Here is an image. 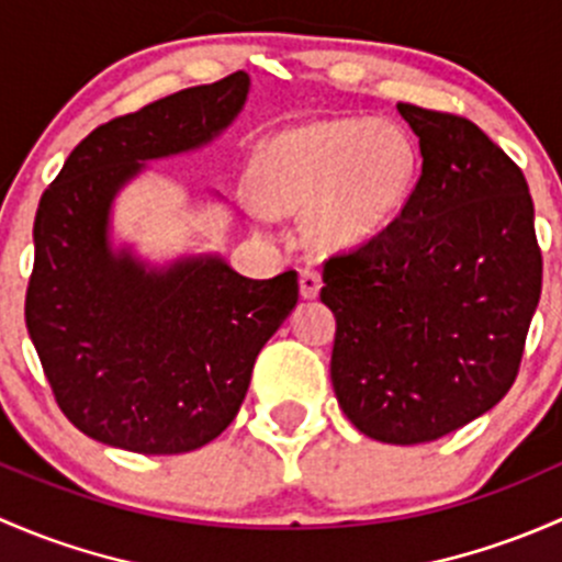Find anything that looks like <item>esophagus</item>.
Here are the masks:
<instances>
[{
  "instance_id": "34e87169",
  "label": "esophagus",
  "mask_w": 562,
  "mask_h": 562,
  "mask_svg": "<svg viewBox=\"0 0 562 562\" xmlns=\"http://www.w3.org/2000/svg\"><path fill=\"white\" fill-rule=\"evenodd\" d=\"M319 289H322L319 270H314V268L300 270V294H303L305 300H314L316 294H319Z\"/></svg>"
}]
</instances>
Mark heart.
I'll use <instances>...</instances> for the list:
<instances>
[{"mask_svg": "<svg viewBox=\"0 0 562 562\" xmlns=\"http://www.w3.org/2000/svg\"><path fill=\"white\" fill-rule=\"evenodd\" d=\"M416 146L392 121L338 119L294 126L265 143L257 187L265 205L308 211L311 240L351 246L379 233L406 200Z\"/></svg>", "mask_w": 562, "mask_h": 562, "instance_id": "b5f03b06", "label": "heart"}]
</instances>
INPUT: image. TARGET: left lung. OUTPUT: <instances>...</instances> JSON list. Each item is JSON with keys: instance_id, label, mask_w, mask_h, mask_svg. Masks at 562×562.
Wrapping results in <instances>:
<instances>
[{"instance_id": "left-lung-1", "label": "left lung", "mask_w": 562, "mask_h": 562, "mask_svg": "<svg viewBox=\"0 0 562 562\" xmlns=\"http://www.w3.org/2000/svg\"><path fill=\"white\" fill-rule=\"evenodd\" d=\"M422 176L401 216L324 262L329 375L368 438L436 441L512 390L541 297L522 170L473 121L401 102Z\"/></svg>"}]
</instances>
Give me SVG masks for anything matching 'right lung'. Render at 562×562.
<instances>
[{
  "label": "right lung",
  "mask_w": 562,
  "mask_h": 562,
  "mask_svg": "<svg viewBox=\"0 0 562 562\" xmlns=\"http://www.w3.org/2000/svg\"><path fill=\"white\" fill-rule=\"evenodd\" d=\"M248 83L233 72L97 126L40 196L29 338L67 419L108 447L181 454L222 436L297 305L294 270L254 281L216 254L148 268L108 238L121 187L227 130Z\"/></svg>",
  "instance_id": "add662e5"
}]
</instances>
